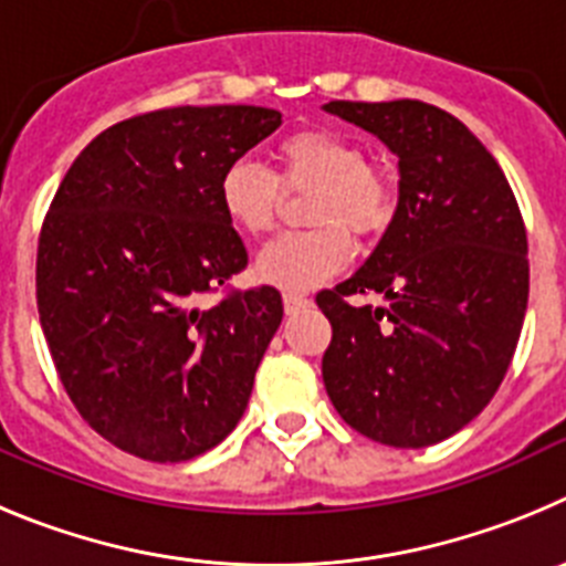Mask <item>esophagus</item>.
I'll return each mask as SVG.
<instances>
[{"instance_id": "obj_1", "label": "esophagus", "mask_w": 566, "mask_h": 566, "mask_svg": "<svg viewBox=\"0 0 566 566\" xmlns=\"http://www.w3.org/2000/svg\"><path fill=\"white\" fill-rule=\"evenodd\" d=\"M282 302H284V310H287V313H298V310L310 307V298L302 293H284Z\"/></svg>"}]
</instances>
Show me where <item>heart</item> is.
Returning a JSON list of instances; mask_svg holds the SVG:
<instances>
[{
    "label": "heart",
    "instance_id": "b5f03b06",
    "mask_svg": "<svg viewBox=\"0 0 566 566\" xmlns=\"http://www.w3.org/2000/svg\"><path fill=\"white\" fill-rule=\"evenodd\" d=\"M273 171L251 157L228 163L217 186L222 217L242 237H271L284 191H310L307 220L315 228L276 239L256 259V273L273 287L310 290L327 282L353 256L355 237H375L395 217L397 182L380 160L364 157L358 140L333 129L290 132L273 146Z\"/></svg>",
    "mask_w": 566,
    "mask_h": 566
}]
</instances>
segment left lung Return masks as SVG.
<instances>
[{
  "label": "left lung",
  "mask_w": 566,
  "mask_h": 566,
  "mask_svg": "<svg viewBox=\"0 0 566 566\" xmlns=\"http://www.w3.org/2000/svg\"><path fill=\"white\" fill-rule=\"evenodd\" d=\"M327 112L397 155L400 200L355 276L315 304L333 340L324 386L355 431L426 448L465 429L505 378L522 333L531 262L505 171L462 120L422 101H329ZM380 292L389 308H353Z\"/></svg>",
  "instance_id": "obj_1"
}]
</instances>
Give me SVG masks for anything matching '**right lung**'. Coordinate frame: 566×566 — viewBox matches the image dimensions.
Listing matches in <instances>:
<instances>
[{
  "label": "right lung",
  "mask_w": 566,
  "mask_h": 566,
  "mask_svg": "<svg viewBox=\"0 0 566 566\" xmlns=\"http://www.w3.org/2000/svg\"><path fill=\"white\" fill-rule=\"evenodd\" d=\"M279 126L264 106L144 112L101 132L50 202L39 321L78 415L126 454L195 460L245 415L282 295L228 284L248 253L217 186Z\"/></svg>",
  "instance_id": "1"
}]
</instances>
